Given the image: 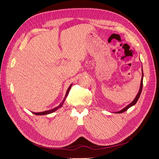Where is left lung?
Returning <instances> with one entry per match:
<instances>
[{
    "label": "left lung",
    "mask_w": 159,
    "mask_h": 159,
    "mask_svg": "<svg viewBox=\"0 0 159 159\" xmlns=\"http://www.w3.org/2000/svg\"><path fill=\"white\" fill-rule=\"evenodd\" d=\"M143 70H142V79H141V86H140V89H139V93L137 95V96L135 97V98H134V99L133 101V102L130 103L129 105H128L126 107H125L124 109H123L122 110L119 111L117 112V113H123L125 111H127L129 108H130L131 107H132L133 105H135L136 103L137 102V101L139 98V97H140V95L141 93V91H142V89H143Z\"/></svg>",
    "instance_id": "1"
}]
</instances>
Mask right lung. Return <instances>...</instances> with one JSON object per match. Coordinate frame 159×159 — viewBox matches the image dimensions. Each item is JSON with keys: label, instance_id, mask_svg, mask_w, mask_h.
<instances>
[{"label": "right lung", "instance_id": "obj_1", "mask_svg": "<svg viewBox=\"0 0 159 159\" xmlns=\"http://www.w3.org/2000/svg\"><path fill=\"white\" fill-rule=\"evenodd\" d=\"M71 85H70V87H69V88H68V90H67V91H66V95H65V98H64V100H63V102H61V103L59 105V106H57V107H55V108H54V109H51V110L46 111L39 112V113H34V112H32V113H33L34 114V115H44L50 114V113H53V112H54L56 110H57V109L60 108V107H61L62 106V105H63V103H64V101H65V99L66 98V97H67V96H68V93H69V91H70V89H71Z\"/></svg>", "mask_w": 159, "mask_h": 159}]
</instances>
